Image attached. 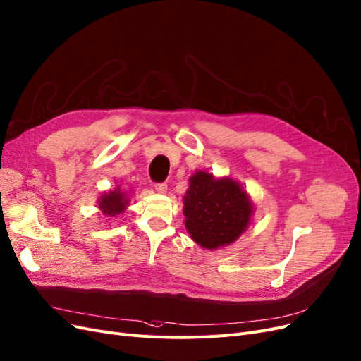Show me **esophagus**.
Wrapping results in <instances>:
<instances>
[{"label":"esophagus","instance_id":"esophagus-1","mask_svg":"<svg viewBox=\"0 0 361 361\" xmlns=\"http://www.w3.org/2000/svg\"><path fill=\"white\" fill-rule=\"evenodd\" d=\"M154 189H156L157 193H165L166 189H168V184L166 183H156Z\"/></svg>","mask_w":361,"mask_h":361}]
</instances>
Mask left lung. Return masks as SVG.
I'll use <instances>...</instances> for the list:
<instances>
[{"instance_id":"8db88e82","label":"left lung","mask_w":361,"mask_h":361,"mask_svg":"<svg viewBox=\"0 0 361 361\" xmlns=\"http://www.w3.org/2000/svg\"><path fill=\"white\" fill-rule=\"evenodd\" d=\"M184 225L192 240L213 250L234 243L250 224L253 204L241 184L197 171L184 195Z\"/></svg>"}]
</instances>
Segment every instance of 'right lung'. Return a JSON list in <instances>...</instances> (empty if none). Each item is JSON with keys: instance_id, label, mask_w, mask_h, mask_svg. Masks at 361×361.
<instances>
[{"instance_id": "right-lung-1", "label": "right lung", "mask_w": 361, "mask_h": 361, "mask_svg": "<svg viewBox=\"0 0 361 361\" xmlns=\"http://www.w3.org/2000/svg\"><path fill=\"white\" fill-rule=\"evenodd\" d=\"M127 204H129L127 195L118 188L112 192L103 193L99 197V208L102 210V214L106 217H115L121 214L127 208Z\"/></svg>"}]
</instances>
